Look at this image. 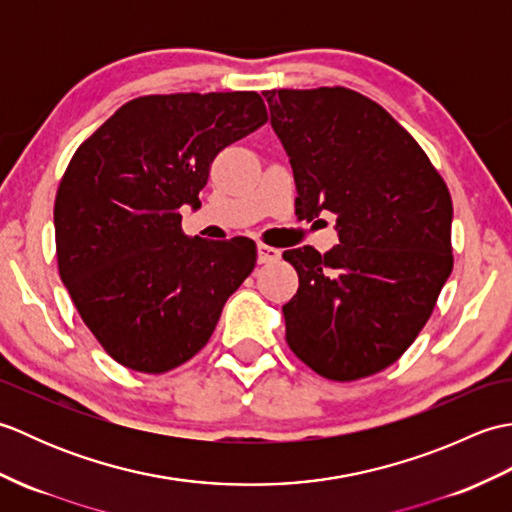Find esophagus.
<instances>
[{
	"instance_id": "1",
	"label": "esophagus",
	"mask_w": 512,
	"mask_h": 512,
	"mask_svg": "<svg viewBox=\"0 0 512 512\" xmlns=\"http://www.w3.org/2000/svg\"><path fill=\"white\" fill-rule=\"evenodd\" d=\"M281 257V250L279 248H273L268 244H259L257 246V262L259 264H273L277 262V259Z\"/></svg>"
}]
</instances>
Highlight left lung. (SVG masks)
I'll return each instance as SVG.
<instances>
[{
    "instance_id": "8db88e82",
    "label": "left lung",
    "mask_w": 512,
    "mask_h": 512,
    "mask_svg": "<svg viewBox=\"0 0 512 512\" xmlns=\"http://www.w3.org/2000/svg\"><path fill=\"white\" fill-rule=\"evenodd\" d=\"M270 125L295 173V211L336 215L328 253L284 250L299 290L286 343L319 376L358 380L396 363L429 321L453 270V202L429 156L354 90H266Z\"/></svg>"
}]
</instances>
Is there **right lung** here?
<instances>
[{
  "label": "right lung",
  "mask_w": 512,
  "mask_h": 512,
  "mask_svg": "<svg viewBox=\"0 0 512 512\" xmlns=\"http://www.w3.org/2000/svg\"><path fill=\"white\" fill-rule=\"evenodd\" d=\"M268 121L257 92L149 94L127 101L74 151L54 200L61 281L116 363L165 374L209 343L257 246L182 231L211 162Z\"/></svg>",
  "instance_id": "1"
}]
</instances>
